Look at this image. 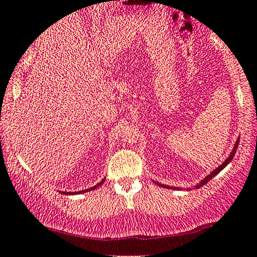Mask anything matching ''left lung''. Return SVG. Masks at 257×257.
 Returning a JSON list of instances; mask_svg holds the SVG:
<instances>
[{
	"label": "left lung",
	"instance_id": "left-lung-1",
	"mask_svg": "<svg viewBox=\"0 0 257 257\" xmlns=\"http://www.w3.org/2000/svg\"><path fill=\"white\" fill-rule=\"evenodd\" d=\"M238 144H239V140H237V143H235V145H234V147H233V150H232V152H231V155H229V157L226 159L225 162H223L222 164H221V166H219V168H216V169L214 170V172H211L210 174H209L208 176H206V178L204 179V180H202V181L199 182L198 185H196V188H199V187H202L203 185H205V184H208L209 181H210L211 179L214 178L215 175H217V174H219L221 170L223 169V168H225L227 164L229 163V162L232 161L233 159V157H234V155H235V152H237V149H238ZM156 184H158V182H156ZM158 186H162V187H164V188H175V187H170V186H166V185H162V184H158ZM188 190H190V188H188Z\"/></svg>",
	"mask_w": 257,
	"mask_h": 257
}]
</instances>
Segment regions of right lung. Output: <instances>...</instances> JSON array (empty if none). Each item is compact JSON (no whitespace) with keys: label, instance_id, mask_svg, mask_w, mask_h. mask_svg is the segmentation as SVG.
Here are the masks:
<instances>
[{"label":"right lung","instance_id":"add662e5","mask_svg":"<svg viewBox=\"0 0 257 257\" xmlns=\"http://www.w3.org/2000/svg\"><path fill=\"white\" fill-rule=\"evenodd\" d=\"M105 180V179H104ZM104 180H101V181L99 182V184H96L95 186H93V187H90L89 190H83V191H79V192H76V194L77 193H83V192H88V191H93V190H95V188H98L99 186H101L102 185V182H104ZM61 193H64V194H72V192H61ZM75 193V192H73Z\"/></svg>","mask_w":257,"mask_h":257}]
</instances>
